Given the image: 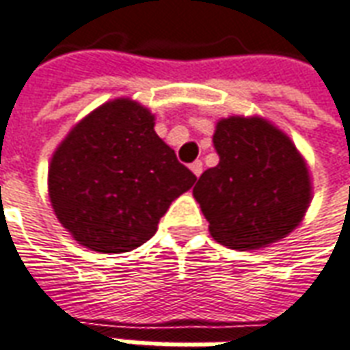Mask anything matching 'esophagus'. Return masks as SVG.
I'll use <instances>...</instances> for the list:
<instances>
[{
    "label": "esophagus",
    "mask_w": 350,
    "mask_h": 350,
    "mask_svg": "<svg viewBox=\"0 0 350 350\" xmlns=\"http://www.w3.org/2000/svg\"><path fill=\"white\" fill-rule=\"evenodd\" d=\"M189 168H191V172H193L197 178L203 174V163H201V161H195V163H191V165H189Z\"/></svg>",
    "instance_id": "obj_1"
}]
</instances>
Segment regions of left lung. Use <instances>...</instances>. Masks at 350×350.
Wrapping results in <instances>:
<instances>
[{
    "mask_svg": "<svg viewBox=\"0 0 350 350\" xmlns=\"http://www.w3.org/2000/svg\"><path fill=\"white\" fill-rule=\"evenodd\" d=\"M213 144L220 163L193 187L211 235L247 251L291 234L312 199L308 166L293 142L266 118L228 116L216 122Z\"/></svg>",
    "mask_w": 350,
    "mask_h": 350,
    "instance_id": "1",
    "label": "left lung"
}]
</instances>
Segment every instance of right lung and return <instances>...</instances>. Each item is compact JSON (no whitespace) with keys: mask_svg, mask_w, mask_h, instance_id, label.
Segmentation results:
<instances>
[{"mask_svg":"<svg viewBox=\"0 0 350 350\" xmlns=\"http://www.w3.org/2000/svg\"><path fill=\"white\" fill-rule=\"evenodd\" d=\"M195 174L128 97L107 101L66 134L49 163V199L66 232L97 253H128L157 232Z\"/></svg>","mask_w":350,"mask_h":350,"instance_id":"add662e5","label":"right lung"}]
</instances>
